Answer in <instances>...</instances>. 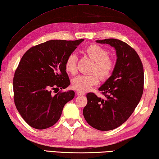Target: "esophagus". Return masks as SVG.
I'll list each match as a JSON object with an SVG mask.
<instances>
[{
    "label": "esophagus",
    "mask_w": 159,
    "mask_h": 159,
    "mask_svg": "<svg viewBox=\"0 0 159 159\" xmlns=\"http://www.w3.org/2000/svg\"><path fill=\"white\" fill-rule=\"evenodd\" d=\"M76 94L79 95V96H82V95H84L85 93L83 92H81V91H77Z\"/></svg>",
    "instance_id": "34e87169"
}]
</instances>
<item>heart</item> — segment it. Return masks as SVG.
<instances>
[{
	"instance_id": "obj_1",
	"label": "heart",
	"mask_w": 159,
	"mask_h": 159,
	"mask_svg": "<svg viewBox=\"0 0 159 159\" xmlns=\"http://www.w3.org/2000/svg\"><path fill=\"white\" fill-rule=\"evenodd\" d=\"M85 53L89 58L94 60L91 72L88 75H79L73 79L71 87L78 91L87 92L99 83V76L102 80L108 79L112 76L115 68V62L112 57L108 56V51L101 46L92 44L86 47ZM77 56L74 53L69 55L65 60V70L74 75L77 71Z\"/></svg>"
}]
</instances>
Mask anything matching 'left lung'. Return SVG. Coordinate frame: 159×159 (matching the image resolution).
<instances>
[{
  "label": "left lung",
  "mask_w": 159,
  "mask_h": 159,
  "mask_svg": "<svg viewBox=\"0 0 159 159\" xmlns=\"http://www.w3.org/2000/svg\"><path fill=\"white\" fill-rule=\"evenodd\" d=\"M96 42L114 47L117 58L112 76L99 88L105 97L88 93L83 112L92 127L110 131L125 123L139 103L143 92V66L136 51L126 43L117 39Z\"/></svg>",
  "instance_id": "1"
}]
</instances>
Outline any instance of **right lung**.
Here are the masks:
<instances>
[{
    "instance_id": "add662e5",
    "label": "right lung",
    "mask_w": 159,
    "mask_h": 159,
    "mask_svg": "<svg viewBox=\"0 0 159 159\" xmlns=\"http://www.w3.org/2000/svg\"><path fill=\"white\" fill-rule=\"evenodd\" d=\"M84 39L49 40L28 49L21 57L13 79L14 101L23 119L31 127L45 129L54 125L64 106L74 97L65 63Z\"/></svg>"
}]
</instances>
